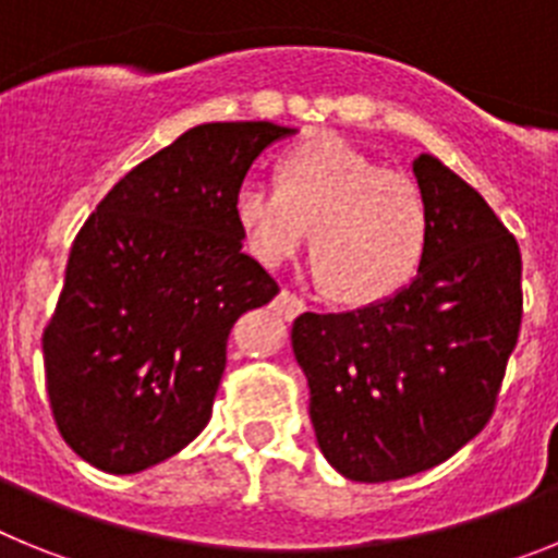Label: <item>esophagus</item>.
Wrapping results in <instances>:
<instances>
[{
  "label": "esophagus",
  "mask_w": 558,
  "mask_h": 558,
  "mask_svg": "<svg viewBox=\"0 0 558 558\" xmlns=\"http://www.w3.org/2000/svg\"><path fill=\"white\" fill-rule=\"evenodd\" d=\"M274 307H276V313L284 315V318H295V315H302L304 310H307V304H304V299H299L295 293H290V290H282V293L276 295Z\"/></svg>",
  "instance_id": "1"
}]
</instances>
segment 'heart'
<instances>
[{
  "mask_svg": "<svg viewBox=\"0 0 558 558\" xmlns=\"http://www.w3.org/2000/svg\"><path fill=\"white\" fill-rule=\"evenodd\" d=\"M276 186L245 181L234 223L265 268H282L307 231L315 276L347 304H374L405 288L430 236V211L416 184L324 133L276 159Z\"/></svg>",
  "mask_w": 558,
  "mask_h": 558,
  "instance_id": "heart-1",
  "label": "heart"
}]
</instances>
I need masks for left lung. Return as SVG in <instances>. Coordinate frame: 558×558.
Listing matches in <instances>:
<instances>
[{
	"label": "left lung",
	"mask_w": 558,
	"mask_h": 558,
	"mask_svg": "<svg viewBox=\"0 0 558 558\" xmlns=\"http://www.w3.org/2000/svg\"><path fill=\"white\" fill-rule=\"evenodd\" d=\"M413 172L430 211L416 279L368 307L293 324L318 447L360 483L425 472L475 438L520 338L514 234L436 156H418Z\"/></svg>",
	"instance_id": "left-lung-1"
}]
</instances>
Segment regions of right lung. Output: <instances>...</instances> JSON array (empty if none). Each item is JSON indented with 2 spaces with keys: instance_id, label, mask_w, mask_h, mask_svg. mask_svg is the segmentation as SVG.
I'll use <instances>...</instances> for the list:
<instances>
[{
  "instance_id": "add662e5",
  "label": "right lung",
  "mask_w": 558,
  "mask_h": 558,
  "mask_svg": "<svg viewBox=\"0 0 558 558\" xmlns=\"http://www.w3.org/2000/svg\"><path fill=\"white\" fill-rule=\"evenodd\" d=\"M274 122H206L111 186L69 251L44 329L58 433L131 475L184 450L211 416L234 322L279 293L243 254L234 192Z\"/></svg>"
}]
</instances>
